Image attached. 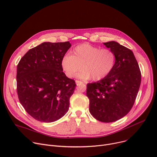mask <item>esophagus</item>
Returning <instances> with one entry per match:
<instances>
[{
    "label": "esophagus",
    "instance_id": "1",
    "mask_svg": "<svg viewBox=\"0 0 157 157\" xmlns=\"http://www.w3.org/2000/svg\"><path fill=\"white\" fill-rule=\"evenodd\" d=\"M82 83H84V82H82V81H78V80L76 81V84H77V86H79V85H80V84H82Z\"/></svg>",
    "mask_w": 157,
    "mask_h": 157
}]
</instances>
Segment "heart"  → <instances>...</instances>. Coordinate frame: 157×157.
<instances>
[{
  "label": "heart",
  "mask_w": 157,
  "mask_h": 157,
  "mask_svg": "<svg viewBox=\"0 0 157 157\" xmlns=\"http://www.w3.org/2000/svg\"><path fill=\"white\" fill-rule=\"evenodd\" d=\"M116 61V54L113 51L84 43L75 48L71 55L64 56L61 66L69 78L75 77L82 67L78 78L99 81L111 73Z\"/></svg>",
  "instance_id": "obj_1"
}]
</instances>
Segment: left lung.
<instances>
[{
    "label": "left lung",
    "instance_id": "obj_1",
    "mask_svg": "<svg viewBox=\"0 0 157 157\" xmlns=\"http://www.w3.org/2000/svg\"><path fill=\"white\" fill-rule=\"evenodd\" d=\"M103 44L115 53L116 64L108 76L87 84L86 96L93 117L110 123L121 119L131 110L140 88L141 72L130 49L115 41Z\"/></svg>",
    "mask_w": 157,
    "mask_h": 157
}]
</instances>
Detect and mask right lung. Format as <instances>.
<instances>
[{"label": "right lung", "instance_id": "obj_1", "mask_svg": "<svg viewBox=\"0 0 157 157\" xmlns=\"http://www.w3.org/2000/svg\"><path fill=\"white\" fill-rule=\"evenodd\" d=\"M71 46L69 41L43 42L27 51L17 65L19 101L36 120L53 122L68 111L76 84L63 73L61 60Z\"/></svg>", "mask_w": 157, "mask_h": 157}]
</instances>
